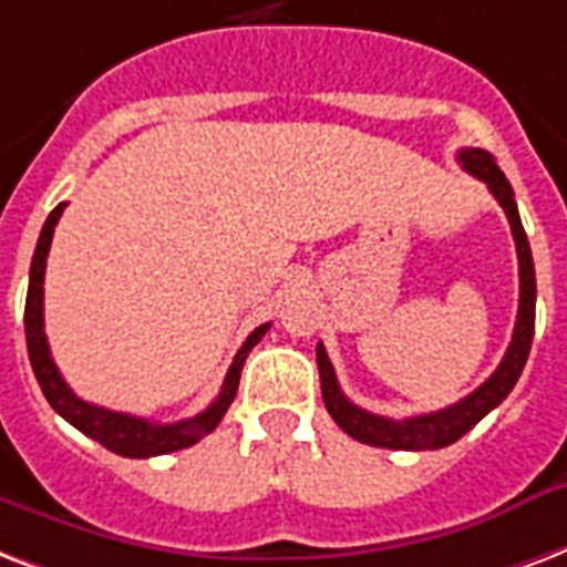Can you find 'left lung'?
Returning <instances> with one entry per match:
<instances>
[{"instance_id": "left-lung-1", "label": "left lung", "mask_w": 567, "mask_h": 567, "mask_svg": "<svg viewBox=\"0 0 567 567\" xmlns=\"http://www.w3.org/2000/svg\"><path fill=\"white\" fill-rule=\"evenodd\" d=\"M458 162L467 174L482 179L491 188V195L497 197L499 206L506 209V218L512 224V236H515L517 248V269H520V305H517V322L515 333H512V343L506 349V358L499 361L482 388H476L471 396H464L462 402L434 411V414H420L408 416V420H390V416L372 414L363 411L354 402L343 396V390L337 384L333 367L328 361L324 346H316V363H319V379H322V399L328 414L333 416V423L340 425L349 437L370 446H381V450H441L450 446L462 434H467L473 425L480 423L482 416L494 411L503 399L512 393V388L524 372V363L529 358V346H533L535 333V266H533V251L526 243L524 224L517 215L515 192L508 186L506 174L497 168V162L488 151L480 147H464L458 151Z\"/></svg>"}]
</instances>
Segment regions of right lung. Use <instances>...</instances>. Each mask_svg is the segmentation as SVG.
<instances>
[{
    "label": "right lung",
    "mask_w": 567,
    "mask_h": 567,
    "mask_svg": "<svg viewBox=\"0 0 567 567\" xmlns=\"http://www.w3.org/2000/svg\"><path fill=\"white\" fill-rule=\"evenodd\" d=\"M64 206L59 204L50 213V218L43 221L41 239L34 248L32 269H29V292H25V346H29V361H32L34 379L41 384L43 396L52 405L55 414H61L70 425H76L79 432L87 434L91 441L103 443L105 450L117 452L124 458H151V455H165V452L186 450L192 443L213 432L215 425L221 423V416L227 414V408L234 402L236 390H239V375H243L245 358L254 346L260 343L262 333L269 331V322L254 328L248 333V340L243 349L236 352L230 370L224 375L221 393L213 399V405L200 411V414L179 420V423H151L142 416L121 414V411H109V408L91 405L85 399H79L73 390L68 388V381L61 379L59 367L52 361L50 343L43 333V271H47V254H50L52 234L59 224Z\"/></svg>",
    "instance_id": "right-lung-1"
}]
</instances>
